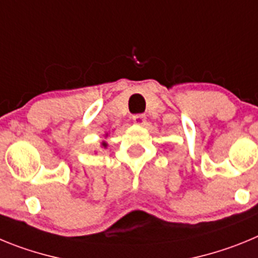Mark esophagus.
Masks as SVG:
<instances>
[{"instance_id": "obj_1", "label": "esophagus", "mask_w": 258, "mask_h": 258, "mask_svg": "<svg viewBox=\"0 0 258 258\" xmlns=\"http://www.w3.org/2000/svg\"><path fill=\"white\" fill-rule=\"evenodd\" d=\"M133 121L136 122L137 125H143L146 122V116L145 115H134L133 116Z\"/></svg>"}]
</instances>
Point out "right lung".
Wrapping results in <instances>:
<instances>
[{"instance_id": "1", "label": "right lung", "mask_w": 258, "mask_h": 258, "mask_svg": "<svg viewBox=\"0 0 258 258\" xmlns=\"http://www.w3.org/2000/svg\"><path fill=\"white\" fill-rule=\"evenodd\" d=\"M102 147H104V149H106V147H107V143H106V142L102 143Z\"/></svg>"}]
</instances>
